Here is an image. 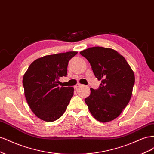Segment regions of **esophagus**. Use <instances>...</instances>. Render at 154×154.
Returning a JSON list of instances; mask_svg holds the SVG:
<instances>
[{
    "mask_svg": "<svg viewBox=\"0 0 154 154\" xmlns=\"http://www.w3.org/2000/svg\"><path fill=\"white\" fill-rule=\"evenodd\" d=\"M82 85V84H80V83H77V84L74 86V88H77L78 87H80Z\"/></svg>",
    "mask_w": 154,
    "mask_h": 154,
    "instance_id": "obj_1",
    "label": "esophagus"
}]
</instances>
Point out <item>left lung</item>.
Masks as SVG:
<instances>
[{
    "label": "left lung",
    "instance_id": "8db88e82",
    "mask_svg": "<svg viewBox=\"0 0 154 154\" xmlns=\"http://www.w3.org/2000/svg\"><path fill=\"white\" fill-rule=\"evenodd\" d=\"M80 54L101 81L97 89L91 88L85 103L96 119L109 122L118 118L129 103L135 83L134 72L123 56L112 49L93 47L81 51Z\"/></svg>",
    "mask_w": 154,
    "mask_h": 154
}]
</instances>
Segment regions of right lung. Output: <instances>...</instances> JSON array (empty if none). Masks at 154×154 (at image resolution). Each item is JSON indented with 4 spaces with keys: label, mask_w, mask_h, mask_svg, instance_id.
<instances>
[{
    "label": "right lung",
    "mask_w": 154,
    "mask_h": 154,
    "mask_svg": "<svg viewBox=\"0 0 154 154\" xmlns=\"http://www.w3.org/2000/svg\"><path fill=\"white\" fill-rule=\"evenodd\" d=\"M76 51L45 56L36 59L23 77L24 94L30 109L47 122L59 119L74 94L72 87H59L60 77L67 76L69 60Z\"/></svg>",
    "instance_id": "1"
}]
</instances>
